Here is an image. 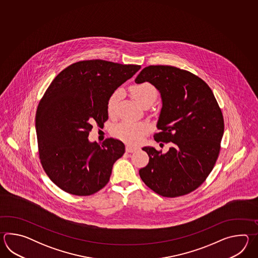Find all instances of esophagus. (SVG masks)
Returning <instances> with one entry per match:
<instances>
[{
	"instance_id": "34e87169",
	"label": "esophagus",
	"mask_w": 258,
	"mask_h": 258,
	"mask_svg": "<svg viewBox=\"0 0 258 258\" xmlns=\"http://www.w3.org/2000/svg\"><path fill=\"white\" fill-rule=\"evenodd\" d=\"M137 149H138V148H137V147H133V146H130V145H127L126 148H125L126 152H129V153L135 152V151H137Z\"/></svg>"
}]
</instances>
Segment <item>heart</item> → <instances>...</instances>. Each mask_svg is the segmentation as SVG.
I'll list each match as a JSON object with an SVG mask.
<instances>
[{
	"label": "heart",
	"instance_id": "obj_1",
	"mask_svg": "<svg viewBox=\"0 0 258 258\" xmlns=\"http://www.w3.org/2000/svg\"><path fill=\"white\" fill-rule=\"evenodd\" d=\"M132 95L143 107L148 103H153L158 97L157 88L148 82L140 83L132 86ZM121 89H116L107 101V111L110 115L114 114L116 107L121 96ZM148 130V125L144 123H135L131 121H122L113 129V135L119 139L130 144L139 142L143 135Z\"/></svg>",
	"mask_w": 258,
	"mask_h": 258
}]
</instances>
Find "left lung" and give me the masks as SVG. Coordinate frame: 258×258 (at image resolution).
<instances>
[{"instance_id":"1","label":"left lung","mask_w":258,"mask_h":258,"mask_svg":"<svg viewBox=\"0 0 258 258\" xmlns=\"http://www.w3.org/2000/svg\"><path fill=\"white\" fill-rule=\"evenodd\" d=\"M135 81L151 83L159 90L162 108L154 139L173 144L165 154L142 148L149 157L139 170L142 181L165 198L195 191L213 170L224 133L223 115L211 88L198 76L170 66H148Z\"/></svg>"}]
</instances>
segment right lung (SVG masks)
<instances>
[{
    "instance_id": "right-lung-1",
    "label": "right lung",
    "mask_w": 258,
    "mask_h": 258,
    "mask_svg": "<svg viewBox=\"0 0 258 258\" xmlns=\"http://www.w3.org/2000/svg\"><path fill=\"white\" fill-rule=\"evenodd\" d=\"M141 66L103 60H80L55 77L39 101L36 132L46 174L64 192L87 197L110 180L124 154L123 143L107 138L89 142L93 125L108 120L107 101Z\"/></svg>"
}]
</instances>
